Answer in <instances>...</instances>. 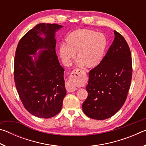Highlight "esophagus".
I'll return each mask as SVG.
<instances>
[{"instance_id": "1", "label": "esophagus", "mask_w": 146, "mask_h": 146, "mask_svg": "<svg viewBox=\"0 0 146 146\" xmlns=\"http://www.w3.org/2000/svg\"><path fill=\"white\" fill-rule=\"evenodd\" d=\"M82 73H84V71L80 70H78V69H76V70L72 71V73H71L70 76V79H69L68 82H66V90H67L68 92H73V91L77 90V88L73 85V82L76 78L78 77V76H80Z\"/></svg>"}]
</instances>
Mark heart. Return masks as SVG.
<instances>
[{
	"label": "heart",
	"mask_w": 146,
	"mask_h": 146,
	"mask_svg": "<svg viewBox=\"0 0 146 146\" xmlns=\"http://www.w3.org/2000/svg\"><path fill=\"white\" fill-rule=\"evenodd\" d=\"M107 38L102 33L90 29H77L66 38V44L59 46L58 54L66 66H70L75 53L80 65L93 68L99 65L104 56Z\"/></svg>",
	"instance_id": "heart-1"
}]
</instances>
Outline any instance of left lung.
<instances>
[{"mask_svg": "<svg viewBox=\"0 0 146 146\" xmlns=\"http://www.w3.org/2000/svg\"><path fill=\"white\" fill-rule=\"evenodd\" d=\"M115 39L102 62L89 73L88 96L82 104L84 113L96 120H105L117 113L127 98L132 78L129 46L114 30Z\"/></svg>", "mask_w": 146, "mask_h": 146, "instance_id": "1", "label": "left lung"}]
</instances>
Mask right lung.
I'll return each mask as SVG.
<instances>
[{
	"mask_svg": "<svg viewBox=\"0 0 146 146\" xmlns=\"http://www.w3.org/2000/svg\"><path fill=\"white\" fill-rule=\"evenodd\" d=\"M61 28L56 24H38L24 35L17 47L14 80L17 92L26 110L39 118L57 115L66 94L64 70L55 51V32ZM43 48L36 56V51Z\"/></svg>",
	"mask_w": 146,
	"mask_h": 146,
	"instance_id": "obj_1",
	"label": "right lung"
}]
</instances>
